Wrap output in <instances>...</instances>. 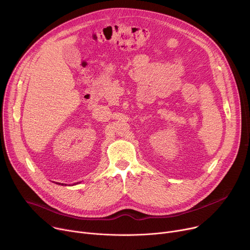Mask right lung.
Here are the masks:
<instances>
[{
  "mask_svg": "<svg viewBox=\"0 0 250 250\" xmlns=\"http://www.w3.org/2000/svg\"><path fill=\"white\" fill-rule=\"evenodd\" d=\"M62 185H63V184H62Z\"/></svg>",
  "mask_w": 250,
  "mask_h": 250,
  "instance_id": "obj_1",
  "label": "right lung"
}]
</instances>
